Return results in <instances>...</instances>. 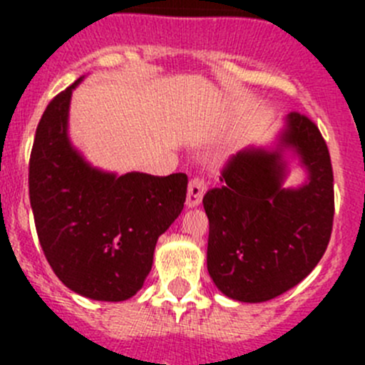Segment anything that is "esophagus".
Here are the masks:
<instances>
[{"label":"esophagus","instance_id":"obj_1","mask_svg":"<svg viewBox=\"0 0 365 365\" xmlns=\"http://www.w3.org/2000/svg\"><path fill=\"white\" fill-rule=\"evenodd\" d=\"M206 190V182L200 176H194L189 182V190H187V206H197L203 200Z\"/></svg>","mask_w":365,"mask_h":365}]
</instances>
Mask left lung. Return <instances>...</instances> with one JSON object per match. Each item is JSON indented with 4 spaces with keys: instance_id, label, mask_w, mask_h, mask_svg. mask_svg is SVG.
I'll list each match as a JSON object with an SVG mask.
<instances>
[{
    "instance_id": "left-lung-1",
    "label": "left lung",
    "mask_w": 365,
    "mask_h": 365,
    "mask_svg": "<svg viewBox=\"0 0 365 365\" xmlns=\"http://www.w3.org/2000/svg\"><path fill=\"white\" fill-rule=\"evenodd\" d=\"M288 145L309 169V183L300 190L280 187V150ZM220 175L224 185L203 197L210 277L233 300H272L307 277L330 242L334 171L329 146L311 118L293 111L277 152L244 150L226 160Z\"/></svg>"
}]
</instances>
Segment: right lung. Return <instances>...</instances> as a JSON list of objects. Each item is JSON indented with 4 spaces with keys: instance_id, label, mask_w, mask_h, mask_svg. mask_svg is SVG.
Listing matches in <instances>:
<instances>
[{
    "instance_id": "obj_1",
    "label": "right lung",
    "mask_w": 365,
    "mask_h": 365,
    "mask_svg": "<svg viewBox=\"0 0 365 365\" xmlns=\"http://www.w3.org/2000/svg\"><path fill=\"white\" fill-rule=\"evenodd\" d=\"M77 83L60 91L38 121L29 155V203L58 279L83 297L121 302L141 289L157 240L183 210L189 180L185 173L114 176L90 168L67 138Z\"/></svg>"
}]
</instances>
